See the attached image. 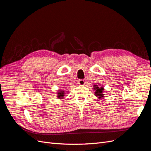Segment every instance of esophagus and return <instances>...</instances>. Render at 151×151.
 Listing matches in <instances>:
<instances>
[{"label":"esophagus","instance_id":"esophagus-1","mask_svg":"<svg viewBox=\"0 0 151 151\" xmlns=\"http://www.w3.org/2000/svg\"><path fill=\"white\" fill-rule=\"evenodd\" d=\"M79 84L80 86H84L85 84H86V82H85V80L84 79H80L79 81Z\"/></svg>","mask_w":151,"mask_h":151}]
</instances>
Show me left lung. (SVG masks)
Here are the masks:
<instances>
[{"instance_id": "8db88e82", "label": "left lung", "mask_w": 151, "mask_h": 151, "mask_svg": "<svg viewBox=\"0 0 151 151\" xmlns=\"http://www.w3.org/2000/svg\"><path fill=\"white\" fill-rule=\"evenodd\" d=\"M94 89L95 90V96L99 98V99H101L104 98V94H103V90L104 88L103 87H99L98 85H94Z\"/></svg>"}]
</instances>
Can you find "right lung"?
<instances>
[{"instance_id": "right-lung-1", "label": "right lung", "mask_w": 151, "mask_h": 151, "mask_svg": "<svg viewBox=\"0 0 151 151\" xmlns=\"http://www.w3.org/2000/svg\"><path fill=\"white\" fill-rule=\"evenodd\" d=\"M64 94H65L64 91L60 90V91H58V93H57V96H58L57 97L59 99H63V96H64Z\"/></svg>"}]
</instances>
